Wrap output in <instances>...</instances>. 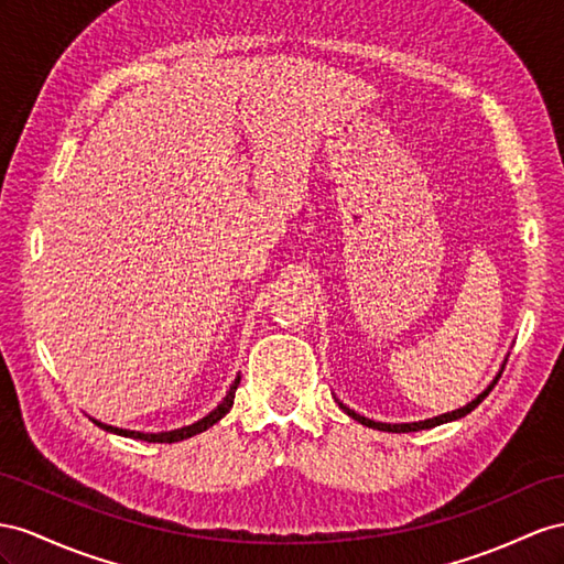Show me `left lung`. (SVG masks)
I'll return each instance as SVG.
<instances>
[{"label":"left lung","mask_w":564,"mask_h":564,"mask_svg":"<svg viewBox=\"0 0 564 564\" xmlns=\"http://www.w3.org/2000/svg\"><path fill=\"white\" fill-rule=\"evenodd\" d=\"M502 369H505V365L500 367V371L496 373V379L490 381V386L486 388L484 393H479L476 395L471 402H467L465 408H459V410H453V412H445V414H438V416H433V420H424V422H412V424H383V422H373V420H367V416H362V414H357L355 410H350L348 405H343V402H338V405L345 410V414L348 416H352L355 422H359V424H365V426H369V429H379V431H388V433H410V431H422V429H433V426H438V424H447V422H455V420H462V416H467L476 405H481V400L494 391V386L498 383V379H500V373H502Z\"/></svg>","instance_id":"left-lung-1"}]
</instances>
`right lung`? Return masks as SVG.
<instances>
[{
  "mask_svg": "<svg viewBox=\"0 0 564 564\" xmlns=\"http://www.w3.org/2000/svg\"><path fill=\"white\" fill-rule=\"evenodd\" d=\"M238 383H240V377H236V381L230 383L226 398L216 405V410H212L207 416H202L199 422L191 424V426H183V429H176V431H162V433H142V431H128V429H117V426H109V424H102L93 420L99 429H105L109 433H117V436H126V438H138V441H148V443H178V441H185L191 436H197V433L207 431L209 426H214L216 422L221 420V416L228 414V410L234 408V398H236V391H238Z\"/></svg>",
  "mask_w": 564,
  "mask_h": 564,
  "instance_id": "obj_1",
  "label": "right lung"
}]
</instances>
